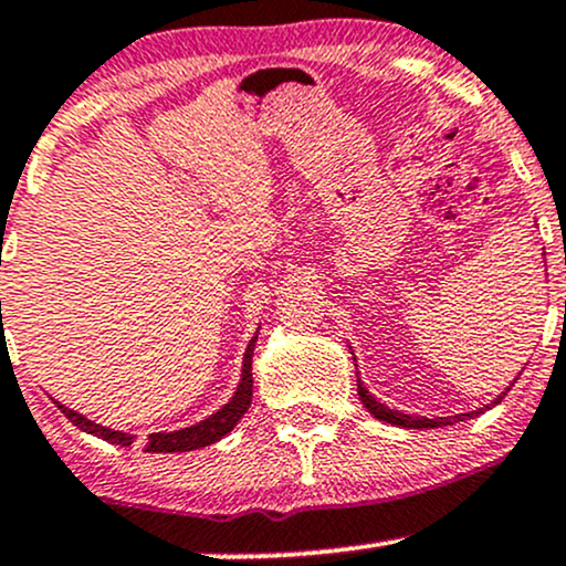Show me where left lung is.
I'll use <instances>...</instances> for the list:
<instances>
[{
	"instance_id": "left-lung-1",
	"label": "left lung",
	"mask_w": 566,
	"mask_h": 566,
	"mask_svg": "<svg viewBox=\"0 0 566 566\" xmlns=\"http://www.w3.org/2000/svg\"><path fill=\"white\" fill-rule=\"evenodd\" d=\"M510 391V388H507ZM504 397V391H502ZM502 397H496L494 402L485 405V407H478V410L472 412H461V416H446V418H427V416H407V412H399V410H388L386 405H380L378 399L373 397V394L367 391V388L361 386V380H358V399H361V405L367 407L369 412H373L378 421H386V423H394V427H402V429H437V427H451V423H459V421H467V418L472 416H480L483 410H491L494 405L502 402Z\"/></svg>"
}]
</instances>
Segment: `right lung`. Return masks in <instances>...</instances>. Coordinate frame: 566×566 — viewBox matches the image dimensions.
<instances>
[{
	"label": "right lung",
	"instance_id": "add662e5",
	"mask_svg": "<svg viewBox=\"0 0 566 566\" xmlns=\"http://www.w3.org/2000/svg\"><path fill=\"white\" fill-rule=\"evenodd\" d=\"M253 348H256V337L248 343L245 356H242L240 386H237L234 397L229 399V402L223 405L221 410L212 412V416L205 418V421L193 423V427H186V429H178V431H154V434H148V440H145V451H148V453H186V451H197V448L212 446V442H218L221 437H227L229 431L237 427V421L245 416L248 407H251V397H253V367H251V364H253ZM56 407L64 412L66 418H70L72 423H75L77 429L86 431V434H94V437H99V440H107V442H113V446H120V448H129L132 442H135L137 434H129V431H115V429L102 427V423L88 421L86 416L70 410V407H64L62 402H56Z\"/></svg>",
	"mask_w": 566,
	"mask_h": 566
}]
</instances>
